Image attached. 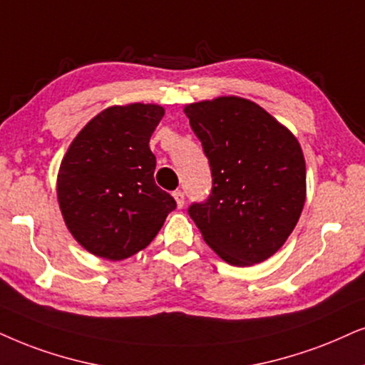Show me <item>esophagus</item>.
I'll return each mask as SVG.
<instances>
[{
  "instance_id": "34e87169",
  "label": "esophagus",
  "mask_w": 365,
  "mask_h": 365,
  "mask_svg": "<svg viewBox=\"0 0 365 365\" xmlns=\"http://www.w3.org/2000/svg\"><path fill=\"white\" fill-rule=\"evenodd\" d=\"M173 198H175V202H177L178 207H183V204H185V193H183L182 190H175Z\"/></svg>"
}]
</instances>
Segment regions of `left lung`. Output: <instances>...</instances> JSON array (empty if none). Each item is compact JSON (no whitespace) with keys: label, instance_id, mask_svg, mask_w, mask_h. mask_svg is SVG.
Segmentation results:
<instances>
[{"label":"left lung","instance_id":"left-lung-1","mask_svg":"<svg viewBox=\"0 0 365 365\" xmlns=\"http://www.w3.org/2000/svg\"><path fill=\"white\" fill-rule=\"evenodd\" d=\"M212 172V192L188 214L225 262L266 261L293 232L307 168L293 133L252 101L224 96L185 106Z\"/></svg>","mask_w":365,"mask_h":365}]
</instances>
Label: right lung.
Masks as SVG:
<instances>
[{
	"mask_svg": "<svg viewBox=\"0 0 365 365\" xmlns=\"http://www.w3.org/2000/svg\"><path fill=\"white\" fill-rule=\"evenodd\" d=\"M156 104L113 106L71 143L57 178L67 229L91 255L121 261L153 241L175 198L155 183L150 138L163 118Z\"/></svg>",
	"mask_w": 365,
	"mask_h": 365,
	"instance_id": "1",
	"label": "right lung"
}]
</instances>
